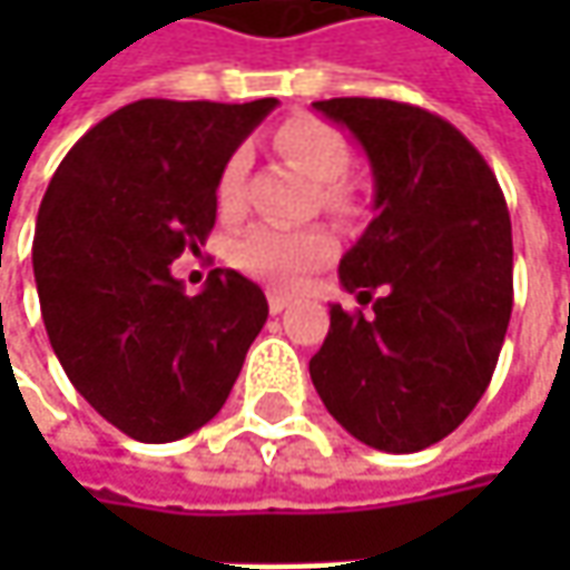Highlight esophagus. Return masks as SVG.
Returning a JSON list of instances; mask_svg holds the SVG:
<instances>
[{
	"instance_id": "34e87169",
	"label": "esophagus",
	"mask_w": 570,
	"mask_h": 570,
	"mask_svg": "<svg viewBox=\"0 0 570 570\" xmlns=\"http://www.w3.org/2000/svg\"><path fill=\"white\" fill-rule=\"evenodd\" d=\"M288 304H292V297L282 295V292H269V314H282V311H288Z\"/></svg>"
}]
</instances>
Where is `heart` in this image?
<instances>
[{"label":"heart","instance_id":"b5f03b06","mask_svg":"<svg viewBox=\"0 0 570 570\" xmlns=\"http://www.w3.org/2000/svg\"><path fill=\"white\" fill-rule=\"evenodd\" d=\"M275 148L307 177L317 180L320 203L326 206V212L340 218H352L358 212V196L345 180V170L352 165V148L333 122L317 120V117H297V120L282 122L275 129ZM244 174H247V155L230 151L215 180V196H218L222 212H234L240 206ZM230 256L244 273L282 285V288H292L304 275L326 266L336 256V240L323 228L253 225L234 240Z\"/></svg>","mask_w":570,"mask_h":570}]
</instances>
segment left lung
Returning <instances> with one entry per match:
<instances>
[{
	"label": "left lung",
	"mask_w": 570,
	"mask_h": 570,
	"mask_svg": "<svg viewBox=\"0 0 570 570\" xmlns=\"http://www.w3.org/2000/svg\"><path fill=\"white\" fill-rule=\"evenodd\" d=\"M374 170V222L340 278L374 314L330 307L311 381L352 438L415 453L463 425L504 345L514 307L511 215L492 167L444 117L383 98L314 104Z\"/></svg>",
	"instance_id": "left-lung-1"
}]
</instances>
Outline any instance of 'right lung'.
<instances>
[{
  "mask_svg": "<svg viewBox=\"0 0 570 570\" xmlns=\"http://www.w3.org/2000/svg\"><path fill=\"white\" fill-rule=\"evenodd\" d=\"M275 104H126L69 148L43 193L33 278L50 345L78 393L142 444L212 422L269 317L240 273L215 269L187 295L170 263L206 244L218 170Z\"/></svg>",
  "mask_w": 570,
  "mask_h": 570,
  "instance_id": "add662e5",
  "label": "right lung"
}]
</instances>
